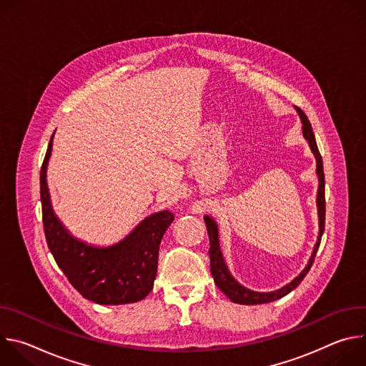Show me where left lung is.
<instances>
[{"label":"left lung","mask_w":366,"mask_h":366,"mask_svg":"<svg viewBox=\"0 0 366 366\" xmlns=\"http://www.w3.org/2000/svg\"><path fill=\"white\" fill-rule=\"evenodd\" d=\"M297 113L301 119L302 123V136L304 139L308 142V146L311 149V152L315 153V158L317 162V177H319V189H317V214H319V236H317V242L315 244V249L311 252V256L308 259V264L305 265V268L300 272V275H297L291 282H288L287 285H284L280 290L275 291H269V292H257V291H252L246 287H243L242 284H239L233 275L230 274L224 257L220 249V240H219V226L216 223L214 219H212L210 216H204V222L207 226V232H208V237H210V249H208V254H210V271L212 275L214 278L216 285L220 288L222 292H224L227 295V298H230V301L237 302V304H243V305H254V304H267V302H272L275 300H280L282 297H285L287 294H290L292 290H295L300 282L304 280V277L307 275V272L310 271L312 262H315V257L317 253V249L320 246V240L325 232V216H326V199H325V172H323V161H322V154L319 152L317 143H316V137L315 133H312L311 124L307 119V116L297 109Z\"/></svg>","instance_id":"obj_1"}]
</instances>
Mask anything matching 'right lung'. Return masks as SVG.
Listing matches in <instances>:
<instances>
[{"label": "right lung", "mask_w": 366, "mask_h": 366, "mask_svg": "<svg viewBox=\"0 0 366 366\" xmlns=\"http://www.w3.org/2000/svg\"><path fill=\"white\" fill-rule=\"evenodd\" d=\"M54 136L40 171V199L47 246L74 288L101 305H120L143 300L158 272L161 240L174 222L168 210L142 220L124 239L112 246H94L64 226L51 207L46 172Z\"/></svg>", "instance_id": "1"}]
</instances>
